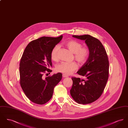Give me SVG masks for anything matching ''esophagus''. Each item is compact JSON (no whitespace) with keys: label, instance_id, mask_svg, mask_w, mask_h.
I'll use <instances>...</instances> for the list:
<instances>
[{"label":"esophagus","instance_id":"obj_1","mask_svg":"<svg viewBox=\"0 0 128 128\" xmlns=\"http://www.w3.org/2000/svg\"><path fill=\"white\" fill-rule=\"evenodd\" d=\"M62 76H63V77H64V78H65V77H67L68 76H67V75H66V74H63Z\"/></svg>","mask_w":128,"mask_h":128}]
</instances>
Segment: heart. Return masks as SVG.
Instances as JSON below:
<instances>
[{
    "label": "heart",
    "mask_w": 128,
    "mask_h": 128,
    "mask_svg": "<svg viewBox=\"0 0 128 128\" xmlns=\"http://www.w3.org/2000/svg\"><path fill=\"white\" fill-rule=\"evenodd\" d=\"M68 49L74 54L75 59L81 64H84L88 60L90 54V49L87 47H82V44L75 40H69L65 43ZM60 47L56 45L51 53V59L54 61H58L59 59V50ZM78 66L75 62H62L56 67L57 72L69 75L76 70Z\"/></svg>",
    "instance_id": "obj_1"
}]
</instances>
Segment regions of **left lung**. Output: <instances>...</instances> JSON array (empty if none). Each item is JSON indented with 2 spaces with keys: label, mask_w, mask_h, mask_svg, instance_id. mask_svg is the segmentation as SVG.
Listing matches in <instances>:
<instances>
[{
  "label": "left lung",
  "mask_w": 128,
  "mask_h": 128,
  "mask_svg": "<svg viewBox=\"0 0 128 128\" xmlns=\"http://www.w3.org/2000/svg\"><path fill=\"white\" fill-rule=\"evenodd\" d=\"M84 40L90 54L77 73L84 78L72 77L70 95L78 103L88 104L98 100L103 92L109 75V61L106 49L97 38L90 35L72 36Z\"/></svg>",
  "instance_id": "1"
}]
</instances>
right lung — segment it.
Segmentation results:
<instances>
[{
    "instance_id": "add662e5",
    "label": "right lung",
    "mask_w": 128,
    "mask_h": 128,
    "mask_svg": "<svg viewBox=\"0 0 128 128\" xmlns=\"http://www.w3.org/2000/svg\"><path fill=\"white\" fill-rule=\"evenodd\" d=\"M62 37H40L29 43L23 53L20 63V84L26 96L34 103L48 102L62 79L61 73L45 78L43 75L52 72L49 68L52 66L51 53Z\"/></svg>"
}]
</instances>
